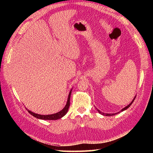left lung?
<instances>
[{
	"label": "left lung",
	"mask_w": 153,
	"mask_h": 153,
	"mask_svg": "<svg viewBox=\"0 0 153 153\" xmlns=\"http://www.w3.org/2000/svg\"><path fill=\"white\" fill-rule=\"evenodd\" d=\"M135 97H135V98L134 99V100H132V101H131V102L130 103V104H129V105H128V106H126L125 107V108H123V109H122V110H121V111H120V112H122V111H123V110H126L127 108H129V106H131V104L133 103V102H134V100H135ZM97 111H98L100 114H101L102 115H104V116H114V115H115V114H118V113H119V112H117V113H114V114H108V113H104V112H102L101 111H100V110H97Z\"/></svg>",
	"instance_id": "8db88e82"
}]
</instances>
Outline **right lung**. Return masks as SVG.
<instances>
[{"label":"right lung","instance_id":"obj_1","mask_svg":"<svg viewBox=\"0 0 153 153\" xmlns=\"http://www.w3.org/2000/svg\"><path fill=\"white\" fill-rule=\"evenodd\" d=\"M71 90L70 91V92L69 93V96H68V101L66 106H65L64 108L61 110V111L58 112L56 114H50V115H41V114H35L32 112L30 110H27L28 112L31 115L34 116L35 118H37L38 119H41V120H56L58 119H60L61 118L66 114L67 113L68 108H69V106L70 105V96H71Z\"/></svg>","mask_w":153,"mask_h":153}]
</instances>
